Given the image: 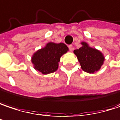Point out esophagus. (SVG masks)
Instances as JSON below:
<instances>
[{
    "label": "esophagus",
    "instance_id": "1",
    "mask_svg": "<svg viewBox=\"0 0 120 120\" xmlns=\"http://www.w3.org/2000/svg\"><path fill=\"white\" fill-rule=\"evenodd\" d=\"M69 51H72L73 50V46L72 45H69Z\"/></svg>",
    "mask_w": 120,
    "mask_h": 120
}]
</instances>
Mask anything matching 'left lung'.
<instances>
[{"label": "left lung", "mask_w": 120, "mask_h": 120, "mask_svg": "<svg viewBox=\"0 0 120 120\" xmlns=\"http://www.w3.org/2000/svg\"><path fill=\"white\" fill-rule=\"evenodd\" d=\"M81 44L82 47L74 50L73 53L80 62L82 70L89 73H93L100 70L104 61L102 53L97 49L90 47L84 42Z\"/></svg>", "instance_id": "1"}]
</instances>
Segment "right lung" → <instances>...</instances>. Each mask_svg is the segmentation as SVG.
Here are the masks:
<instances>
[{"label":"right lung","mask_w":120,"mask_h":120,"mask_svg":"<svg viewBox=\"0 0 120 120\" xmlns=\"http://www.w3.org/2000/svg\"><path fill=\"white\" fill-rule=\"evenodd\" d=\"M68 50L67 46L62 42L47 43L44 48L37 51L33 55L31 62L34 65V69L43 74L56 71L58 68L60 57Z\"/></svg>","instance_id":"add662e5"}]
</instances>
